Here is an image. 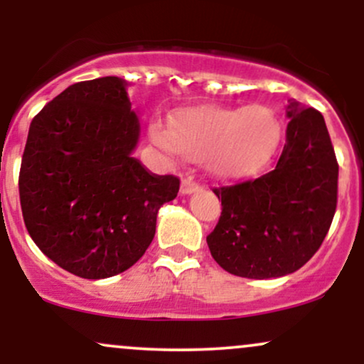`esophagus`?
Returning a JSON list of instances; mask_svg holds the SVG:
<instances>
[{"instance_id": "obj_1", "label": "esophagus", "mask_w": 364, "mask_h": 364, "mask_svg": "<svg viewBox=\"0 0 364 364\" xmlns=\"http://www.w3.org/2000/svg\"><path fill=\"white\" fill-rule=\"evenodd\" d=\"M200 183H196L193 178L191 176H185L181 181V193L183 195H190V193H195V191L200 190Z\"/></svg>"}]
</instances>
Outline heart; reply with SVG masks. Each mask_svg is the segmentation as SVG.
Masks as SVG:
<instances>
[{
	"label": "heart",
	"mask_w": 364,
	"mask_h": 364,
	"mask_svg": "<svg viewBox=\"0 0 364 364\" xmlns=\"http://www.w3.org/2000/svg\"><path fill=\"white\" fill-rule=\"evenodd\" d=\"M150 139L171 157L203 162L219 178L250 176L265 168L281 140L277 116L263 106H198L154 119Z\"/></svg>",
	"instance_id": "b5f03b06"
}]
</instances>
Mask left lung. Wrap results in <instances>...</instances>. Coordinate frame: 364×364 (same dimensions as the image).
Returning a JSON list of instances; mask_svg holds the SVG:
<instances>
[{
    "label": "left lung",
    "instance_id": "8db88e82",
    "mask_svg": "<svg viewBox=\"0 0 364 364\" xmlns=\"http://www.w3.org/2000/svg\"><path fill=\"white\" fill-rule=\"evenodd\" d=\"M275 169L215 188L223 212L207 245L229 274L270 279L296 272L318 252L337 207L339 164L320 111L291 99Z\"/></svg>",
    "mask_w": 364,
    "mask_h": 364
}]
</instances>
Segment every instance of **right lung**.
<instances>
[{
    "mask_svg": "<svg viewBox=\"0 0 364 364\" xmlns=\"http://www.w3.org/2000/svg\"><path fill=\"white\" fill-rule=\"evenodd\" d=\"M118 77L78 82L32 119L18 176L23 223L46 257L83 279L136 263L179 179L149 173L132 152L140 123Z\"/></svg>",
    "mask_w": 364,
    "mask_h": 364,
    "instance_id": "obj_1",
    "label": "right lung"
}]
</instances>
